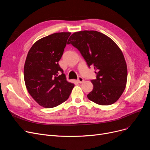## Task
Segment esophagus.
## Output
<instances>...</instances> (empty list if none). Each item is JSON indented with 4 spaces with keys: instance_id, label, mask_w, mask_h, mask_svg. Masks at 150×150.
<instances>
[{
    "instance_id": "34e87169",
    "label": "esophagus",
    "mask_w": 150,
    "mask_h": 150,
    "mask_svg": "<svg viewBox=\"0 0 150 150\" xmlns=\"http://www.w3.org/2000/svg\"><path fill=\"white\" fill-rule=\"evenodd\" d=\"M84 81V80L81 76H80L79 78H78V79L77 80V82L79 83H82Z\"/></svg>"
}]
</instances>
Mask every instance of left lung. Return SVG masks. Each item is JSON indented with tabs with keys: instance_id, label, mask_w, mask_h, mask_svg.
<instances>
[{
	"instance_id": "1",
	"label": "left lung",
	"mask_w": 150,
	"mask_h": 150,
	"mask_svg": "<svg viewBox=\"0 0 150 150\" xmlns=\"http://www.w3.org/2000/svg\"><path fill=\"white\" fill-rule=\"evenodd\" d=\"M78 49L88 66L96 71L91 80L93 90L87 96L100 105H112L119 99L127 82V66L123 54L116 43L103 33L93 30L76 31L67 44Z\"/></svg>"
}]
</instances>
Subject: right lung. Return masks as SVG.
<instances>
[{
  "label": "right lung",
  "mask_w": 150,
  "mask_h": 150,
  "mask_svg": "<svg viewBox=\"0 0 150 150\" xmlns=\"http://www.w3.org/2000/svg\"><path fill=\"white\" fill-rule=\"evenodd\" d=\"M70 34L55 33L44 37L28 52L23 68L25 86L30 95L44 108L56 107L66 101L75 86L67 81L58 64Z\"/></svg>",
  "instance_id": "add662e5"
}]
</instances>
